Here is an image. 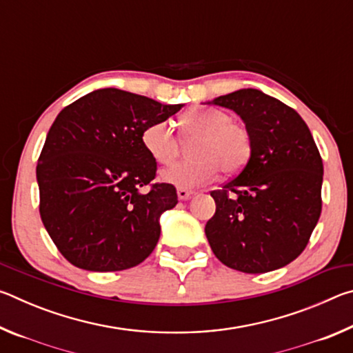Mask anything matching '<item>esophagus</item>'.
I'll list each match as a JSON object with an SVG mask.
<instances>
[{
	"label": "esophagus",
	"mask_w": 353,
	"mask_h": 353,
	"mask_svg": "<svg viewBox=\"0 0 353 353\" xmlns=\"http://www.w3.org/2000/svg\"><path fill=\"white\" fill-rule=\"evenodd\" d=\"M193 194H194L193 190H188V188H177V198L181 199V201H187V199H190Z\"/></svg>",
	"instance_id": "34e87169"
}]
</instances>
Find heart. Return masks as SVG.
Returning a JSON list of instances; mask_svg holds the SVG:
<instances>
[{
	"instance_id": "obj_1",
	"label": "heart",
	"mask_w": 353,
	"mask_h": 353,
	"mask_svg": "<svg viewBox=\"0 0 353 353\" xmlns=\"http://www.w3.org/2000/svg\"><path fill=\"white\" fill-rule=\"evenodd\" d=\"M179 137L168 121L157 119L143 130L141 141L146 152L157 163L170 165L181 152L183 139L190 145L193 159L179 162L162 171V181L179 188H193L205 183L221 170L224 176L238 174L252 154L249 129L232 121L230 115L218 109L191 110L179 119Z\"/></svg>"
}]
</instances>
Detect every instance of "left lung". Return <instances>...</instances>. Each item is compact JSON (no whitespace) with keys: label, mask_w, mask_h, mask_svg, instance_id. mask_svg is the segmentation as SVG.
<instances>
[{"label":"left lung","mask_w":353,"mask_h":353,"mask_svg":"<svg viewBox=\"0 0 353 353\" xmlns=\"http://www.w3.org/2000/svg\"><path fill=\"white\" fill-rule=\"evenodd\" d=\"M213 104L243 118L252 154L235 177L210 191L216 212L205 224L207 240L232 270H279L303 252L319 221V149L294 109L255 88L218 97Z\"/></svg>","instance_id":"1"}]
</instances>
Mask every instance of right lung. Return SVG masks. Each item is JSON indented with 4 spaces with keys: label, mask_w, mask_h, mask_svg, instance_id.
Wrapping results in <instances>:
<instances>
[{
    "label": "right lung",
    "mask_w": 353,
    "mask_h": 353,
    "mask_svg": "<svg viewBox=\"0 0 353 353\" xmlns=\"http://www.w3.org/2000/svg\"><path fill=\"white\" fill-rule=\"evenodd\" d=\"M182 104L101 88L62 109L37 163L40 216L65 259L109 272L140 265L160 236L159 216L177 204L176 187L152 182L157 162L141 135Z\"/></svg>",
    "instance_id": "1"
}]
</instances>
